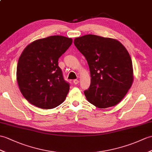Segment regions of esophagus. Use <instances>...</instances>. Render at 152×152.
<instances>
[{
	"instance_id": "obj_1",
	"label": "esophagus",
	"mask_w": 152,
	"mask_h": 152,
	"mask_svg": "<svg viewBox=\"0 0 152 152\" xmlns=\"http://www.w3.org/2000/svg\"><path fill=\"white\" fill-rule=\"evenodd\" d=\"M73 83H74V84H75V85L78 84V83H79V80H73Z\"/></svg>"
}]
</instances>
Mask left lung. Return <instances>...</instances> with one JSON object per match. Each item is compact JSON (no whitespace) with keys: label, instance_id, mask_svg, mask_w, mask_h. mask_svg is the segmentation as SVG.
Segmentation results:
<instances>
[{"label":"left lung","instance_id":"1","mask_svg":"<svg viewBox=\"0 0 152 152\" xmlns=\"http://www.w3.org/2000/svg\"><path fill=\"white\" fill-rule=\"evenodd\" d=\"M74 43L89 66L91 85L84 91L88 102L98 108L115 106L132 87L133 65L128 50L115 39L88 34Z\"/></svg>","mask_w":152,"mask_h":152}]
</instances>
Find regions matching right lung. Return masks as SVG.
Wrapping results in <instances>:
<instances>
[{
  "label": "right lung",
  "mask_w": 152,
  "mask_h": 152,
  "mask_svg": "<svg viewBox=\"0 0 152 152\" xmlns=\"http://www.w3.org/2000/svg\"><path fill=\"white\" fill-rule=\"evenodd\" d=\"M72 43L71 38L52 36L34 41L24 49L17 63V80L30 104L53 109L64 102L70 85L63 78L58 59Z\"/></svg>",
  "instance_id": "right-lung-1"
}]
</instances>
